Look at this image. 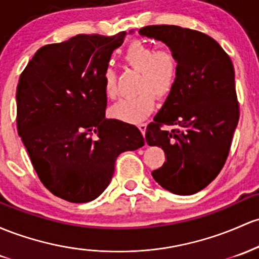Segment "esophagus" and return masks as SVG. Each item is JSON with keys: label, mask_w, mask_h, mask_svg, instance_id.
Wrapping results in <instances>:
<instances>
[{"label": "esophagus", "mask_w": 259, "mask_h": 259, "mask_svg": "<svg viewBox=\"0 0 259 259\" xmlns=\"http://www.w3.org/2000/svg\"><path fill=\"white\" fill-rule=\"evenodd\" d=\"M146 126H147L146 123H141V124L138 125V127L140 129V132L143 133V135H145V133H146Z\"/></svg>", "instance_id": "1"}]
</instances>
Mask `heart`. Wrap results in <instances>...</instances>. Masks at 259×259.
Here are the masks:
<instances>
[{
    "label": "heart",
    "mask_w": 259,
    "mask_h": 259,
    "mask_svg": "<svg viewBox=\"0 0 259 259\" xmlns=\"http://www.w3.org/2000/svg\"><path fill=\"white\" fill-rule=\"evenodd\" d=\"M124 61L133 69L140 71V90L143 92L133 98L120 99L110 108L113 118L125 123H139L155 109L156 98H164L172 92L180 73V61L175 51L169 49L156 50L152 45L141 40L129 44L124 53ZM116 71L107 67L102 75L103 92L108 98H115Z\"/></svg>",
    "instance_id": "heart-1"
}]
</instances>
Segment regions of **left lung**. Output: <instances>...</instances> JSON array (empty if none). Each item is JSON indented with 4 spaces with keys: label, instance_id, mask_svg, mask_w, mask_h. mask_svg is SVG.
<instances>
[{
    "label": "left lung",
    "instance_id": "8db88e82",
    "mask_svg": "<svg viewBox=\"0 0 259 259\" xmlns=\"http://www.w3.org/2000/svg\"><path fill=\"white\" fill-rule=\"evenodd\" d=\"M139 34L164 42L180 61L177 83L146 127V143L166 155L152 177L175 194H194L217 178L229 156L240 118L234 65L217 40L198 30L162 24Z\"/></svg>",
    "mask_w": 259,
    "mask_h": 259
}]
</instances>
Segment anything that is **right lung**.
Returning a JSON list of instances; mask_svg holds the SVG:
<instances>
[{"label": "right lung", "mask_w": 259, "mask_h": 259, "mask_svg": "<svg viewBox=\"0 0 259 259\" xmlns=\"http://www.w3.org/2000/svg\"><path fill=\"white\" fill-rule=\"evenodd\" d=\"M125 35L78 34L45 45L19 77L18 134L45 188L71 203L99 197L116 157L145 145L135 125L106 119L102 75Z\"/></svg>", "instance_id": "obj_1"}]
</instances>
